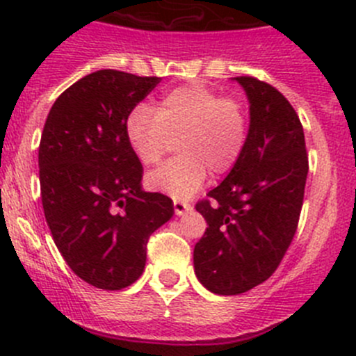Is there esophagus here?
Here are the masks:
<instances>
[{
  "instance_id": "34e87169",
  "label": "esophagus",
  "mask_w": 356,
  "mask_h": 356,
  "mask_svg": "<svg viewBox=\"0 0 356 356\" xmlns=\"http://www.w3.org/2000/svg\"><path fill=\"white\" fill-rule=\"evenodd\" d=\"M175 213L178 214V216H181V214H185L186 211L192 209V206H190L186 200H181V199H175Z\"/></svg>"
}]
</instances>
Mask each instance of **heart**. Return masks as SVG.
Masks as SVG:
<instances>
[{
    "instance_id": "1",
    "label": "heart",
    "mask_w": 356,
    "mask_h": 356,
    "mask_svg": "<svg viewBox=\"0 0 356 356\" xmlns=\"http://www.w3.org/2000/svg\"><path fill=\"white\" fill-rule=\"evenodd\" d=\"M248 108L204 84H186L163 97L156 111L140 105L126 119V138L145 166H156L178 138L181 156L147 178L156 192L188 197L209 170L223 175L235 166L248 140Z\"/></svg>"
}]
</instances>
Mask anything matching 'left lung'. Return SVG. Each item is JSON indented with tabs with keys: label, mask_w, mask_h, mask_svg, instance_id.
Wrapping results in <instances>:
<instances>
[{
	"label": "left lung",
	"mask_w": 356,
	"mask_h": 356,
	"mask_svg": "<svg viewBox=\"0 0 356 356\" xmlns=\"http://www.w3.org/2000/svg\"><path fill=\"white\" fill-rule=\"evenodd\" d=\"M249 98L248 140L228 177L195 204L207 228L193 268L221 296L248 293L272 277L296 234L308 154L296 111L272 84L235 77Z\"/></svg>",
	"instance_id": "8db88e82"
}]
</instances>
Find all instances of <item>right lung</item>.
Returning <instances> with one entry per match:
<instances>
[{"label":"right lung","mask_w":356,"mask_h":356,"mask_svg":"<svg viewBox=\"0 0 356 356\" xmlns=\"http://www.w3.org/2000/svg\"><path fill=\"white\" fill-rule=\"evenodd\" d=\"M159 81L97 70L67 88L44 122L38 156L44 218L70 270L98 289L136 282L149 237L175 213L170 197L142 190V163L124 129Z\"/></svg>","instance_id":"right-lung-1"}]
</instances>
